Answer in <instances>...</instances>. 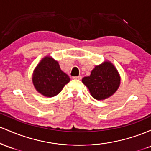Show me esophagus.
<instances>
[{
    "label": "esophagus",
    "mask_w": 151,
    "mask_h": 151,
    "mask_svg": "<svg viewBox=\"0 0 151 151\" xmlns=\"http://www.w3.org/2000/svg\"><path fill=\"white\" fill-rule=\"evenodd\" d=\"M73 79H78V80H81L82 78V76H75V77H73Z\"/></svg>",
    "instance_id": "34e87169"
}]
</instances>
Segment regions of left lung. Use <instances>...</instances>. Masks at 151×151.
I'll list each match as a JSON object with an SVG mask.
<instances>
[{"instance_id": "8db88e82", "label": "left lung", "mask_w": 151, "mask_h": 151, "mask_svg": "<svg viewBox=\"0 0 151 151\" xmlns=\"http://www.w3.org/2000/svg\"><path fill=\"white\" fill-rule=\"evenodd\" d=\"M91 96L98 101L106 99L116 93L121 83L117 69L109 61L96 65L91 74L82 79Z\"/></svg>"}]
</instances>
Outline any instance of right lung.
I'll list each match as a JSON object with an SVG mask.
<instances>
[{
    "label": "right lung",
    "instance_id": "right-lung-1",
    "mask_svg": "<svg viewBox=\"0 0 151 151\" xmlns=\"http://www.w3.org/2000/svg\"><path fill=\"white\" fill-rule=\"evenodd\" d=\"M70 78L63 72L56 60L46 56L41 60L33 73V83L38 93L46 97H53L62 91Z\"/></svg>",
    "mask_w": 151,
    "mask_h": 151
}]
</instances>
